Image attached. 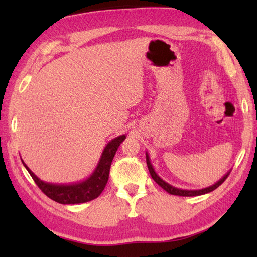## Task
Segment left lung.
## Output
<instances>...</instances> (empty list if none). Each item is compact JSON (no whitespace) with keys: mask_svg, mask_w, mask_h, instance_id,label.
Masks as SVG:
<instances>
[{"mask_svg":"<svg viewBox=\"0 0 257 257\" xmlns=\"http://www.w3.org/2000/svg\"><path fill=\"white\" fill-rule=\"evenodd\" d=\"M146 163H147V168H149V171L151 173V176H152V178H153L156 184L162 187V188L165 191H168L169 194L178 195V196H199V195H204V194L211 193V191L216 189L217 187H219L225 179H227L228 176H229V173H230V171H228L222 178H221L219 181L215 182L214 185H212L210 187H206V188L197 189V190H188V189H180V188H177V187H173L170 184H168L167 181H164L162 178H160L158 173L155 172L153 165H152V163H151L150 156H149V154H147V152H146Z\"/></svg>","mask_w":257,"mask_h":257,"instance_id":"8db88e82","label":"left lung"}]
</instances>
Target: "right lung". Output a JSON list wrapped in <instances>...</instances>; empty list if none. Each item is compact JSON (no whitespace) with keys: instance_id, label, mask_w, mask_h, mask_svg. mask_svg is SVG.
Returning <instances> with one entry per match:
<instances>
[{"instance_id":"1","label":"right lung","mask_w":257,"mask_h":257,"mask_svg":"<svg viewBox=\"0 0 257 257\" xmlns=\"http://www.w3.org/2000/svg\"><path fill=\"white\" fill-rule=\"evenodd\" d=\"M124 139L125 135H121V136L115 137L111 142H108L94 172L86 180L77 182V184L56 185L45 182L35 175L25 164L24 161L23 163L29 172V175L32 176L34 181L36 182V185L40 187V189L47 197H50L51 199L60 204L86 203L97 198L104 188H105L106 182L108 180V173H110L112 160L114 158L115 152L118 151V147Z\"/></svg>"}]
</instances>
